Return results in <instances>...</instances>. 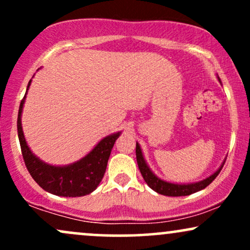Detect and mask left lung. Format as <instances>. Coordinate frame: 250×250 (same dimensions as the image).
I'll return each mask as SVG.
<instances>
[{
  "label": "left lung",
  "instance_id": "obj_1",
  "mask_svg": "<svg viewBox=\"0 0 250 250\" xmlns=\"http://www.w3.org/2000/svg\"><path fill=\"white\" fill-rule=\"evenodd\" d=\"M136 160H137V165H139V169L140 171H141L146 183H147L153 190L156 191V193L166 195V196H187V195H190L193 193H196V191L202 190V189H205L207 186L210 185V183L216 179V176L220 174L221 169H222L223 165H225L226 162L225 160L222 165H221V167L217 169L214 174H211L210 176L207 177V179L199 181V182L171 183V182H167V181L161 180L150 170V168H149L147 162H146L145 157H143L141 147H140V145L137 142H136Z\"/></svg>",
  "mask_w": 250,
  "mask_h": 250
}]
</instances>
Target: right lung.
I'll return each mask as SVG.
<instances>
[{"label": "right lung", "instance_id": "1", "mask_svg": "<svg viewBox=\"0 0 250 250\" xmlns=\"http://www.w3.org/2000/svg\"><path fill=\"white\" fill-rule=\"evenodd\" d=\"M31 80L28 83L27 91L30 87ZM27 91L21 101L17 116V133L21 145L23 160L31 177L42 189L57 196L77 197L90 194L97 188L105 173L107 163L110 156L114 143L121 131L103 137L94 147L90 153L79 161L67 166H51L40 160L28 147L22 130L21 116Z\"/></svg>", "mask_w": 250, "mask_h": 250}]
</instances>
